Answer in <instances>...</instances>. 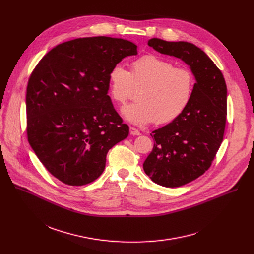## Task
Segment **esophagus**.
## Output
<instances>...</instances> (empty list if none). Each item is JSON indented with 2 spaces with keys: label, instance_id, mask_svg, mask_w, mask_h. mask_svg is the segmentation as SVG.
Returning <instances> with one entry per match:
<instances>
[{
  "label": "esophagus",
  "instance_id": "obj_1",
  "mask_svg": "<svg viewBox=\"0 0 254 254\" xmlns=\"http://www.w3.org/2000/svg\"><path fill=\"white\" fill-rule=\"evenodd\" d=\"M129 133H130L131 135H139V134H140L139 130H137L136 128H134V127H129Z\"/></svg>",
  "mask_w": 254,
  "mask_h": 254
}]
</instances>
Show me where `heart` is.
Listing matches in <instances>:
<instances>
[{
    "label": "heart",
    "mask_w": 254,
    "mask_h": 254,
    "mask_svg": "<svg viewBox=\"0 0 254 254\" xmlns=\"http://www.w3.org/2000/svg\"><path fill=\"white\" fill-rule=\"evenodd\" d=\"M113 99L125 104L134 87L140 88L138 101L123 108V117L135 126L157 121L167 124L176 120L191 101L195 78L192 72L155 55H144L131 63V71L115 65L108 73Z\"/></svg>",
    "instance_id": "1"
}]
</instances>
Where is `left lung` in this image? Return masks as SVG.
I'll list each match as a JSON object with an SVG mask.
<instances>
[{"label": "left lung", "instance_id": "left-lung-1", "mask_svg": "<svg viewBox=\"0 0 254 254\" xmlns=\"http://www.w3.org/2000/svg\"><path fill=\"white\" fill-rule=\"evenodd\" d=\"M156 51L184 61L195 77L186 110L169 125L154 130V148L142 167L153 182L175 188L192 182L211 166L223 140L227 87L221 71L196 45L150 39Z\"/></svg>", "mask_w": 254, "mask_h": 254}]
</instances>
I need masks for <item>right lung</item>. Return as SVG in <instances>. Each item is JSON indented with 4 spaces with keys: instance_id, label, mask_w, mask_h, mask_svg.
I'll list each match as a JSON object with an SVG mask.
<instances>
[{
    "instance_id": "1",
    "label": "right lung",
    "mask_w": 254,
    "mask_h": 254,
    "mask_svg": "<svg viewBox=\"0 0 254 254\" xmlns=\"http://www.w3.org/2000/svg\"><path fill=\"white\" fill-rule=\"evenodd\" d=\"M137 46L125 39L86 37L51 49L35 67L26 94L27 134L47 171L82 186L103 172L106 154L128 135L107 95L108 73Z\"/></svg>"
}]
</instances>
